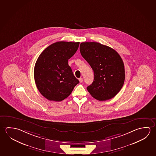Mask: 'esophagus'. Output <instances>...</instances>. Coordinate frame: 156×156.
<instances>
[{"instance_id":"obj_1","label":"esophagus","mask_w":156,"mask_h":156,"mask_svg":"<svg viewBox=\"0 0 156 156\" xmlns=\"http://www.w3.org/2000/svg\"><path fill=\"white\" fill-rule=\"evenodd\" d=\"M79 80L80 83H83V78H80L79 79Z\"/></svg>"}]
</instances>
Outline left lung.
<instances>
[{"label": "left lung", "mask_w": 156, "mask_h": 156, "mask_svg": "<svg viewBox=\"0 0 156 156\" xmlns=\"http://www.w3.org/2000/svg\"><path fill=\"white\" fill-rule=\"evenodd\" d=\"M80 51L94 73L92 84L87 87L90 94L98 101L115 97L125 82L122 60L114 49L98 42H82Z\"/></svg>", "instance_id": "left-lung-1"}]
</instances>
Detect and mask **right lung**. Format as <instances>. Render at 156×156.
Listing matches in <instances>:
<instances>
[{
	"mask_svg": "<svg viewBox=\"0 0 156 156\" xmlns=\"http://www.w3.org/2000/svg\"><path fill=\"white\" fill-rule=\"evenodd\" d=\"M79 45V42L59 41L47 47L38 56L34 79L38 91L47 100L62 101L79 83L68 64Z\"/></svg>",
	"mask_w": 156,
	"mask_h": 156,
	"instance_id": "obj_1",
	"label": "right lung"
}]
</instances>
